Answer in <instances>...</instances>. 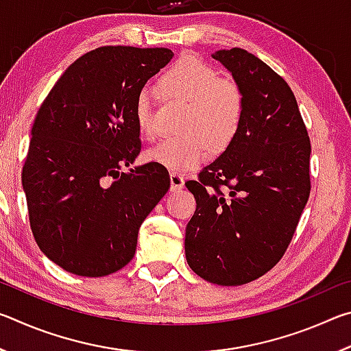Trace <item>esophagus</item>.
<instances>
[{
    "label": "esophagus",
    "instance_id": "1",
    "mask_svg": "<svg viewBox=\"0 0 351 351\" xmlns=\"http://www.w3.org/2000/svg\"><path fill=\"white\" fill-rule=\"evenodd\" d=\"M184 187V178L181 173H176V171H171L170 173V189L176 192V190H181Z\"/></svg>",
    "mask_w": 351,
    "mask_h": 351
}]
</instances>
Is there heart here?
<instances>
[{"instance_id": "heart-1", "label": "heart", "mask_w": 351, "mask_h": 351, "mask_svg": "<svg viewBox=\"0 0 351 351\" xmlns=\"http://www.w3.org/2000/svg\"><path fill=\"white\" fill-rule=\"evenodd\" d=\"M169 96L189 102L182 122L186 133L165 138L147 152V159L171 171L199 167L212 154L228 148L239 136L245 119V96L232 80L219 79L209 64L195 57L181 58L162 77ZM133 117L139 132L152 138L156 133L154 94L142 88L134 99Z\"/></svg>"}]
</instances>
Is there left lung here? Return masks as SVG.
<instances>
[{"label": "left lung", "instance_id": "obj_1", "mask_svg": "<svg viewBox=\"0 0 351 351\" xmlns=\"http://www.w3.org/2000/svg\"><path fill=\"white\" fill-rule=\"evenodd\" d=\"M212 58L240 86L245 119L199 180L186 182L197 210L184 247L195 274L237 287L263 276L287 251L310 197L311 144L293 91L268 64L240 47Z\"/></svg>", "mask_w": 351, "mask_h": 351}]
</instances>
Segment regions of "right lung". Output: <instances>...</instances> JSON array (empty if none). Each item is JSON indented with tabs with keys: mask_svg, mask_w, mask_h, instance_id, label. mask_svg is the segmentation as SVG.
I'll list each match as a JSON object with an SVG mask.
<instances>
[{
	"mask_svg": "<svg viewBox=\"0 0 351 351\" xmlns=\"http://www.w3.org/2000/svg\"><path fill=\"white\" fill-rule=\"evenodd\" d=\"M167 47L104 46L71 64L35 117L23 167L34 239L64 271L102 277L134 257L144 219L170 187L141 153L133 105L167 64Z\"/></svg>",
	"mask_w": 351,
	"mask_h": 351,
	"instance_id": "obj_1",
	"label": "right lung"
}]
</instances>
